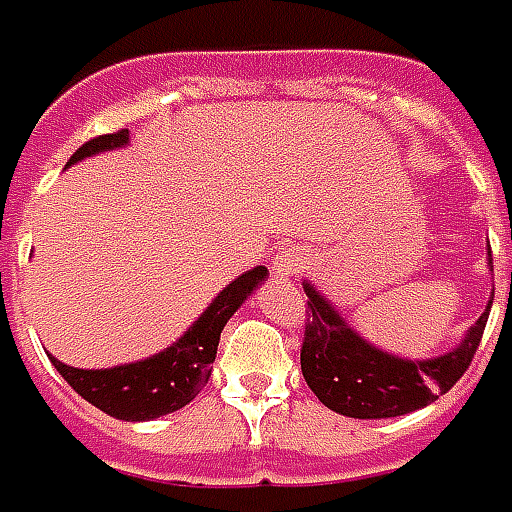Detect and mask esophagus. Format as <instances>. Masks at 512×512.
I'll use <instances>...</instances> for the list:
<instances>
[{"instance_id": "esophagus-1", "label": "esophagus", "mask_w": 512, "mask_h": 512, "mask_svg": "<svg viewBox=\"0 0 512 512\" xmlns=\"http://www.w3.org/2000/svg\"><path fill=\"white\" fill-rule=\"evenodd\" d=\"M308 264V256L303 253L300 248H295V245H286V248H281L278 253H275L273 259V270L278 278H295L297 273H303Z\"/></svg>"}]
</instances>
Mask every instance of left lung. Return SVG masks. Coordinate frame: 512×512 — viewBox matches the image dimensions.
<instances>
[{
	"mask_svg": "<svg viewBox=\"0 0 512 512\" xmlns=\"http://www.w3.org/2000/svg\"><path fill=\"white\" fill-rule=\"evenodd\" d=\"M488 267L494 270L491 250ZM303 289L308 295L306 336L300 350L303 378L325 408L353 419L405 416L447 394L469 369L494 303L491 297L488 308L466 331L458 347L436 358L411 361L366 342L317 286L303 281Z\"/></svg>",
	"mask_w": 512,
	"mask_h": 512,
	"instance_id": "left-lung-1",
	"label": "left lung"
}]
</instances>
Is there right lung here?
I'll use <instances>...</instances> for the list:
<instances>
[{
    "instance_id": "right-lung-1",
    "label": "right lung",
    "mask_w": 512,
    "mask_h": 512,
    "mask_svg": "<svg viewBox=\"0 0 512 512\" xmlns=\"http://www.w3.org/2000/svg\"><path fill=\"white\" fill-rule=\"evenodd\" d=\"M126 143H129V129L93 137L82 148H76L68 165L82 162L93 154L123 148ZM267 275H270L267 267L259 264L234 278L176 342L151 358L110 366V369H76V366L57 361L54 355L49 358H52L54 369L68 380V386L107 416H115L123 422L159 419L165 413L184 408L187 402L195 400L198 391L204 389L206 380L212 375L217 344H220V333L226 328V322L248 300L250 292L256 286H262Z\"/></svg>"
}]
</instances>
